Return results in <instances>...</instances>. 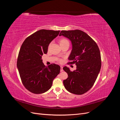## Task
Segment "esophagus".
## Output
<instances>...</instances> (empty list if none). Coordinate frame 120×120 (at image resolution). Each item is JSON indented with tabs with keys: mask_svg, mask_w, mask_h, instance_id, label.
Wrapping results in <instances>:
<instances>
[{
	"mask_svg": "<svg viewBox=\"0 0 120 120\" xmlns=\"http://www.w3.org/2000/svg\"><path fill=\"white\" fill-rule=\"evenodd\" d=\"M64 70H63V67H60V71L61 72V71H63Z\"/></svg>",
	"mask_w": 120,
	"mask_h": 120,
	"instance_id": "esophagus-1",
	"label": "esophagus"
}]
</instances>
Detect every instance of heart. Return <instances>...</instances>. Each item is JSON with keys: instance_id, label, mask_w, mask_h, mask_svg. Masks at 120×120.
Listing matches in <instances>:
<instances>
[{"instance_id": "obj_1", "label": "heart", "mask_w": 120, "mask_h": 120, "mask_svg": "<svg viewBox=\"0 0 120 120\" xmlns=\"http://www.w3.org/2000/svg\"><path fill=\"white\" fill-rule=\"evenodd\" d=\"M68 42V41L66 38H61L59 40V42H60V45L64 44V43H66V42Z\"/></svg>"}]
</instances>
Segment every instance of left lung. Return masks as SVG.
<instances>
[{
    "label": "left lung",
    "instance_id": "8db88e82",
    "mask_svg": "<svg viewBox=\"0 0 120 120\" xmlns=\"http://www.w3.org/2000/svg\"><path fill=\"white\" fill-rule=\"evenodd\" d=\"M59 35L71 41L72 48L68 64L77 66L73 71L67 67L63 68L68 75L63 81L64 86L69 92L82 95L91 89L99 74L101 68L99 48L88 34L81 30H61Z\"/></svg>",
    "mask_w": 120,
    "mask_h": 120
}]
</instances>
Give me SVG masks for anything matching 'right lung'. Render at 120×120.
Wrapping results in <instances>:
<instances>
[{
	"label": "right lung",
	"mask_w": 120,
	"mask_h": 120,
	"mask_svg": "<svg viewBox=\"0 0 120 120\" xmlns=\"http://www.w3.org/2000/svg\"><path fill=\"white\" fill-rule=\"evenodd\" d=\"M60 31L41 30L28 37L19 50L17 67L23 86L35 94L45 93L51 88L54 79L60 74V67L43 64L41 56L48 52L50 42Z\"/></svg>",
	"instance_id": "add662e5"
}]
</instances>
